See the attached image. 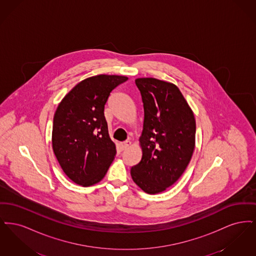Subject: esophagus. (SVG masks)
Wrapping results in <instances>:
<instances>
[{"mask_svg": "<svg viewBox=\"0 0 256 256\" xmlns=\"http://www.w3.org/2000/svg\"><path fill=\"white\" fill-rule=\"evenodd\" d=\"M130 146V141H126V142L121 143V148H122V150H126Z\"/></svg>", "mask_w": 256, "mask_h": 256, "instance_id": "1", "label": "esophagus"}]
</instances>
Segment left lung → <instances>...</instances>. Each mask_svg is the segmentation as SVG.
I'll use <instances>...</instances> for the list:
<instances>
[{
	"label": "left lung",
	"mask_w": 256,
	"mask_h": 256,
	"mask_svg": "<svg viewBox=\"0 0 256 256\" xmlns=\"http://www.w3.org/2000/svg\"><path fill=\"white\" fill-rule=\"evenodd\" d=\"M144 106L139 139L141 161L130 174L148 194H158L176 182L188 166L195 148L193 111L180 89L154 78L135 80Z\"/></svg>",
	"instance_id": "8db88e82"
}]
</instances>
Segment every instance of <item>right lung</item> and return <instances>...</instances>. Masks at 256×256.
<instances>
[{
	"label": "right lung",
	"instance_id": "1",
	"mask_svg": "<svg viewBox=\"0 0 256 256\" xmlns=\"http://www.w3.org/2000/svg\"><path fill=\"white\" fill-rule=\"evenodd\" d=\"M128 78L98 74L80 82L63 98L52 122V150L66 176L90 186L100 182L116 156L104 106L111 91Z\"/></svg>",
	"mask_w": 256,
	"mask_h": 256
}]
</instances>
